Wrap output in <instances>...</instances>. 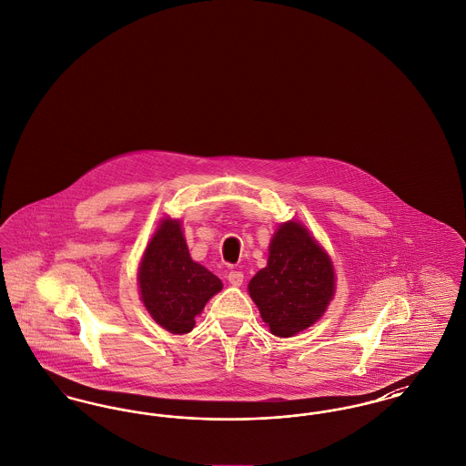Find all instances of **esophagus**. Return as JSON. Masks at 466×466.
<instances>
[{"instance_id":"34e87169","label":"esophagus","mask_w":466,"mask_h":466,"mask_svg":"<svg viewBox=\"0 0 466 466\" xmlns=\"http://www.w3.org/2000/svg\"><path fill=\"white\" fill-rule=\"evenodd\" d=\"M227 279H228V283H230L232 287H241L244 281V274L241 270H230L228 276H227Z\"/></svg>"}]
</instances>
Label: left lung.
Here are the masks:
<instances>
[{
	"mask_svg": "<svg viewBox=\"0 0 466 466\" xmlns=\"http://www.w3.org/2000/svg\"><path fill=\"white\" fill-rule=\"evenodd\" d=\"M248 289L270 332L291 337L319 319L332 300V262L300 223H283L268 246L266 268Z\"/></svg>",
	"mask_w": 466,
	"mask_h": 466,
	"instance_id": "obj_1",
	"label": "left lung"
}]
</instances>
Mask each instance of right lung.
<instances>
[{"mask_svg": "<svg viewBox=\"0 0 466 466\" xmlns=\"http://www.w3.org/2000/svg\"><path fill=\"white\" fill-rule=\"evenodd\" d=\"M139 291L145 308L171 333H188L206 302L222 289V281L190 258L181 227L164 220L141 260Z\"/></svg>", "mask_w": 466, "mask_h": 466, "instance_id": "1", "label": "right lung"}]
</instances>
